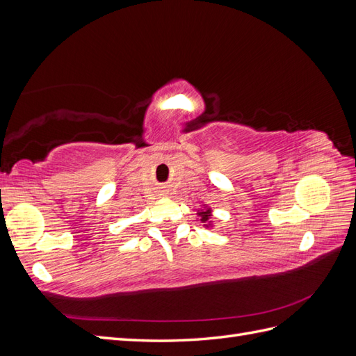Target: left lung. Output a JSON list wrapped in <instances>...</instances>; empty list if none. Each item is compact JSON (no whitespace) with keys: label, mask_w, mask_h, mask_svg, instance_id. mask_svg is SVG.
<instances>
[{"label":"left lung","mask_w":356,"mask_h":356,"mask_svg":"<svg viewBox=\"0 0 356 356\" xmlns=\"http://www.w3.org/2000/svg\"><path fill=\"white\" fill-rule=\"evenodd\" d=\"M209 211H207V212H199L197 215H200V217H202V222H207L208 221V218H209Z\"/></svg>","instance_id":"left-lung-1"}]
</instances>
